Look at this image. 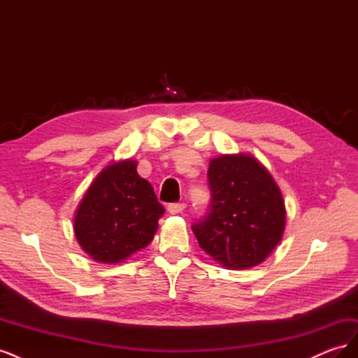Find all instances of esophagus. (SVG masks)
Wrapping results in <instances>:
<instances>
[{
	"label": "esophagus",
	"instance_id": "esophagus-1",
	"mask_svg": "<svg viewBox=\"0 0 358 358\" xmlns=\"http://www.w3.org/2000/svg\"><path fill=\"white\" fill-rule=\"evenodd\" d=\"M185 208H187L185 203H170V204L167 206V210H169L171 215H176V213H180V212L185 210Z\"/></svg>",
	"mask_w": 358,
	"mask_h": 358
}]
</instances>
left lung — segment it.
I'll return each instance as SVG.
<instances>
[{"label": "left lung", "instance_id": "left-lung-1", "mask_svg": "<svg viewBox=\"0 0 358 358\" xmlns=\"http://www.w3.org/2000/svg\"><path fill=\"white\" fill-rule=\"evenodd\" d=\"M210 212L192 225L200 248L222 267L262 264L282 241L285 201L268 170L249 154L209 162Z\"/></svg>", "mask_w": 358, "mask_h": 358}]
</instances>
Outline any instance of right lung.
<instances>
[{
  "instance_id": "1",
  "label": "right lung",
  "mask_w": 358,
  "mask_h": 358,
  "mask_svg": "<svg viewBox=\"0 0 358 358\" xmlns=\"http://www.w3.org/2000/svg\"><path fill=\"white\" fill-rule=\"evenodd\" d=\"M164 212L152 185L138 176L137 161L122 159L92 180L76 209L73 230L92 259L117 264L152 242Z\"/></svg>"
}]
</instances>
